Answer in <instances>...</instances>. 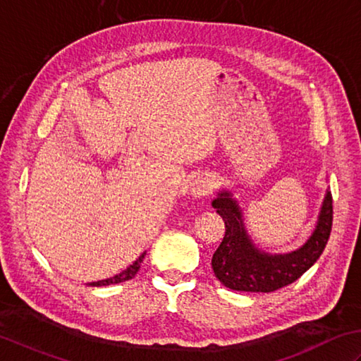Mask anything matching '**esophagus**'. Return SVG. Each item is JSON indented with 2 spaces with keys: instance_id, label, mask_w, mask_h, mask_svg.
I'll use <instances>...</instances> for the list:
<instances>
[{
  "instance_id": "esophagus-1",
  "label": "esophagus",
  "mask_w": 361,
  "mask_h": 361,
  "mask_svg": "<svg viewBox=\"0 0 361 361\" xmlns=\"http://www.w3.org/2000/svg\"><path fill=\"white\" fill-rule=\"evenodd\" d=\"M210 190V180L207 178H204V176H197V178L190 182V195L195 197H202L205 195H209Z\"/></svg>"
}]
</instances>
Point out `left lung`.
Listing matches in <instances>:
<instances>
[{"label": "left lung", "instance_id": "left-lung-1", "mask_svg": "<svg viewBox=\"0 0 361 361\" xmlns=\"http://www.w3.org/2000/svg\"><path fill=\"white\" fill-rule=\"evenodd\" d=\"M212 207L226 224L224 238L212 257V268L218 281L235 291L271 293L298 281L319 259L332 231L334 209L329 190L310 237L302 246L285 254L264 252L254 245L231 190H219Z\"/></svg>", "mask_w": 361, "mask_h": 361}]
</instances>
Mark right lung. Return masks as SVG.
Returning <instances> with one entry per match:
<instances>
[{"instance_id":"1","label":"right lung","mask_w":361,"mask_h":361,"mask_svg":"<svg viewBox=\"0 0 361 361\" xmlns=\"http://www.w3.org/2000/svg\"><path fill=\"white\" fill-rule=\"evenodd\" d=\"M145 255H146V252H143L142 255H140L138 259H137L134 263L129 264V267H128L126 269H124V271H121L120 274H115L114 277L104 279V281L90 282L88 285H90V286H106V285H115V283H121V282L130 281V279H132V277H135V274L138 273L140 264H142V262H143V259H145Z\"/></svg>"}]
</instances>
